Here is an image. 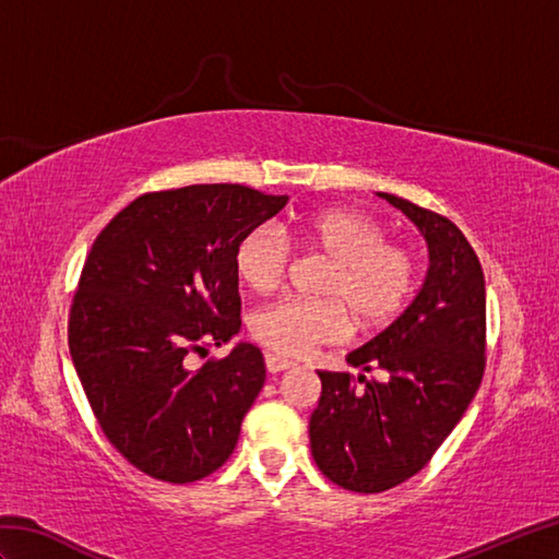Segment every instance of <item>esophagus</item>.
I'll return each mask as SVG.
<instances>
[{"label": "esophagus", "mask_w": 559, "mask_h": 559, "mask_svg": "<svg viewBox=\"0 0 559 559\" xmlns=\"http://www.w3.org/2000/svg\"><path fill=\"white\" fill-rule=\"evenodd\" d=\"M295 362H290V360H286V358H281V355H273V353H266V370L271 372V374H278V372H283V370H290Z\"/></svg>", "instance_id": "esophagus-1"}]
</instances>
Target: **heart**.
Wrapping results in <instances>:
<instances>
[{
  "mask_svg": "<svg viewBox=\"0 0 559 559\" xmlns=\"http://www.w3.org/2000/svg\"><path fill=\"white\" fill-rule=\"evenodd\" d=\"M298 247L329 259L319 281L322 300L288 298L261 307L249 319L252 336L273 353L305 355L358 331H379L396 322L418 288L420 264L413 247L391 242L377 218L358 209H324L298 223ZM288 237L271 225L242 235L235 247V271L254 293L276 290L293 269Z\"/></svg>",
  "mask_w": 559,
  "mask_h": 559,
  "instance_id": "heart-1",
  "label": "heart"
}]
</instances>
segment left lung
I'll return each instance as SVG.
<instances>
[{
	"label": "left lung",
	"instance_id": "1",
	"mask_svg": "<svg viewBox=\"0 0 559 559\" xmlns=\"http://www.w3.org/2000/svg\"><path fill=\"white\" fill-rule=\"evenodd\" d=\"M423 230L430 271L408 310L348 355L384 379L319 372L310 418L312 456L353 492H384L423 471L476 396L485 372V278L456 223L408 199L382 194Z\"/></svg>",
	"mask_w": 559,
	"mask_h": 559
}]
</instances>
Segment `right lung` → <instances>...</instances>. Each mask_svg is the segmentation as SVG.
Here are the masks:
<instances>
[{"label": "right lung", "instance_id": "right-lung-1", "mask_svg": "<svg viewBox=\"0 0 559 559\" xmlns=\"http://www.w3.org/2000/svg\"><path fill=\"white\" fill-rule=\"evenodd\" d=\"M288 197L245 185L139 194L105 225L69 307V353L103 435L146 476L185 485L221 468L264 386V355L240 343L235 247Z\"/></svg>", "mask_w": 559, "mask_h": 559}]
</instances>
